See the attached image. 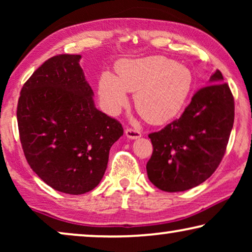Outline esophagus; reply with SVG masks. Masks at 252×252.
I'll list each match as a JSON object with an SVG mask.
<instances>
[{"instance_id":"obj_1","label":"esophagus","mask_w":252,"mask_h":252,"mask_svg":"<svg viewBox=\"0 0 252 252\" xmlns=\"http://www.w3.org/2000/svg\"><path fill=\"white\" fill-rule=\"evenodd\" d=\"M125 135L128 137V139H132V140H135V139H139L141 137V134L140 130L137 129H133V128H126L125 129Z\"/></svg>"}]
</instances>
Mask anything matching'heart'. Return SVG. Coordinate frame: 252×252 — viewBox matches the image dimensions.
I'll return each mask as SVG.
<instances>
[{
	"mask_svg": "<svg viewBox=\"0 0 252 252\" xmlns=\"http://www.w3.org/2000/svg\"><path fill=\"white\" fill-rule=\"evenodd\" d=\"M194 75L187 65L164 56L124 60L116 74L105 71L98 79L97 92L102 108L118 115L134 93L137 111L148 122L160 124L174 118L190 95Z\"/></svg>",
	"mask_w": 252,
	"mask_h": 252,
	"instance_id": "heart-1",
	"label": "heart"
}]
</instances>
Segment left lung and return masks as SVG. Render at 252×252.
Listing matches in <instances>:
<instances>
[{"instance_id": "1", "label": "left lung", "mask_w": 252, "mask_h": 252, "mask_svg": "<svg viewBox=\"0 0 252 252\" xmlns=\"http://www.w3.org/2000/svg\"><path fill=\"white\" fill-rule=\"evenodd\" d=\"M192 96L181 117L149 134L154 151L149 180L160 190L185 191L201 185L219 166L234 124V98L217 70Z\"/></svg>"}]
</instances>
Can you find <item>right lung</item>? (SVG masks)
Listing matches in <instances>:
<instances>
[{"instance_id": "obj_1", "label": "right lung", "mask_w": 252, "mask_h": 252, "mask_svg": "<svg viewBox=\"0 0 252 252\" xmlns=\"http://www.w3.org/2000/svg\"><path fill=\"white\" fill-rule=\"evenodd\" d=\"M80 55L44 62L23 86L17 108L27 163L48 186L70 195L102 180L122 124L96 109Z\"/></svg>"}]
</instances>
